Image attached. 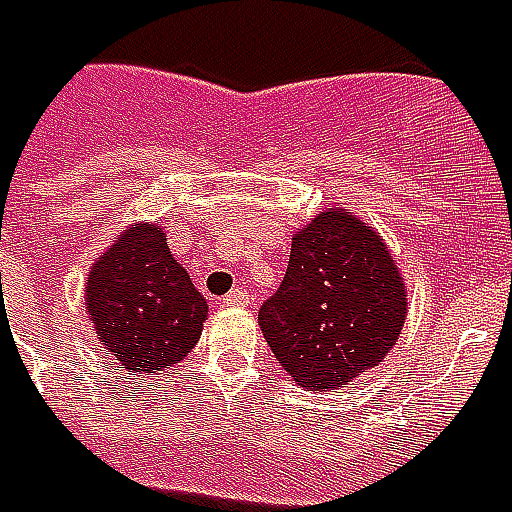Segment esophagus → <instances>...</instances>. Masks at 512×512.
<instances>
[{
	"mask_svg": "<svg viewBox=\"0 0 512 512\" xmlns=\"http://www.w3.org/2000/svg\"><path fill=\"white\" fill-rule=\"evenodd\" d=\"M223 303L231 308H248L250 306V295L245 292V289H234V292H228L226 297H223Z\"/></svg>",
	"mask_w": 512,
	"mask_h": 512,
	"instance_id": "1",
	"label": "esophagus"
}]
</instances>
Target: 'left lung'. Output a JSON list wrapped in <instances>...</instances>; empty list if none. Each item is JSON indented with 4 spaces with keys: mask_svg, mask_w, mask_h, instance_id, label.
<instances>
[{
    "mask_svg": "<svg viewBox=\"0 0 512 512\" xmlns=\"http://www.w3.org/2000/svg\"><path fill=\"white\" fill-rule=\"evenodd\" d=\"M408 317V289L375 228L333 206L297 228L278 292L259 308L275 361L308 391L378 366Z\"/></svg>",
    "mask_w": 512,
    "mask_h": 512,
    "instance_id": "1",
    "label": "left lung"
}]
</instances>
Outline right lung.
<instances>
[{"instance_id":"obj_1","label":"right lung","mask_w":512,"mask_h":512,"mask_svg":"<svg viewBox=\"0 0 512 512\" xmlns=\"http://www.w3.org/2000/svg\"><path fill=\"white\" fill-rule=\"evenodd\" d=\"M85 311L121 372L162 375L198 344L209 306L173 259L165 228L134 223L90 267Z\"/></svg>"}]
</instances>
